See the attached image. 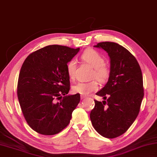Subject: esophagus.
<instances>
[{
  "label": "esophagus",
  "mask_w": 157,
  "mask_h": 157,
  "mask_svg": "<svg viewBox=\"0 0 157 157\" xmlns=\"http://www.w3.org/2000/svg\"><path fill=\"white\" fill-rule=\"evenodd\" d=\"M81 99H85V98H86V96L81 95Z\"/></svg>",
  "instance_id": "esophagus-1"
}]
</instances>
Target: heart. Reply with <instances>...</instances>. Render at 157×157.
Wrapping results in <instances>:
<instances>
[{
    "label": "heart",
    "instance_id": "heart-1",
    "mask_svg": "<svg viewBox=\"0 0 157 157\" xmlns=\"http://www.w3.org/2000/svg\"><path fill=\"white\" fill-rule=\"evenodd\" d=\"M81 59L87 64L93 67L89 82H81L73 86V91L82 95H87L98 89V83H105L110 76V68L105 64V59L99 52L94 49H89L81 55ZM67 75L71 80H75L77 76V62L71 59L67 64Z\"/></svg>",
    "mask_w": 157,
    "mask_h": 157
}]
</instances>
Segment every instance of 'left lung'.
I'll return each mask as SVG.
<instances>
[{
  "instance_id": "obj_1",
  "label": "left lung",
  "mask_w": 157,
  "mask_h": 157,
  "mask_svg": "<svg viewBox=\"0 0 157 157\" xmlns=\"http://www.w3.org/2000/svg\"><path fill=\"white\" fill-rule=\"evenodd\" d=\"M101 48L110 58V76L97 95L103 102L94 100L90 120L97 132L114 139L124 134L136 119L144 96L141 67L127 49L113 42H101Z\"/></svg>"
}]
</instances>
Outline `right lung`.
<instances>
[{"label":"right lung","mask_w":157,"mask_h":157,"mask_svg":"<svg viewBox=\"0 0 157 157\" xmlns=\"http://www.w3.org/2000/svg\"><path fill=\"white\" fill-rule=\"evenodd\" d=\"M79 49L48 45L32 52L23 63L17 96L25 119L36 132L54 135L70 123L81 97L65 96L70 90L67 63Z\"/></svg>","instance_id":"1"}]
</instances>
